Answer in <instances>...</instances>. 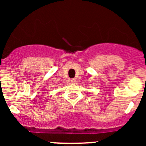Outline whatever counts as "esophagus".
Returning <instances> with one entry per match:
<instances>
[{
	"instance_id": "obj_1",
	"label": "esophagus",
	"mask_w": 146,
	"mask_h": 146,
	"mask_svg": "<svg viewBox=\"0 0 146 146\" xmlns=\"http://www.w3.org/2000/svg\"><path fill=\"white\" fill-rule=\"evenodd\" d=\"M70 81L73 82V83H74V82H76V79H75V78H72L71 80H70Z\"/></svg>"
}]
</instances>
